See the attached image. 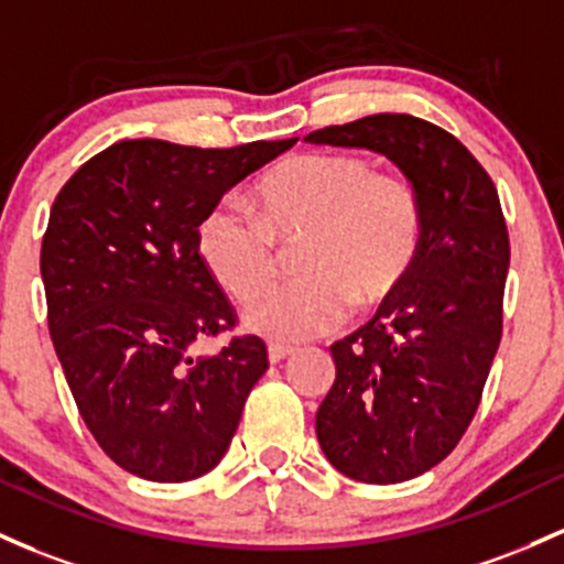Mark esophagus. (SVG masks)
I'll list each match as a JSON object with an SVG mask.
<instances>
[{
    "mask_svg": "<svg viewBox=\"0 0 564 564\" xmlns=\"http://www.w3.org/2000/svg\"><path fill=\"white\" fill-rule=\"evenodd\" d=\"M294 352V348H289V345H278V343H270L268 345V358L270 364H278L283 361V358H289Z\"/></svg>",
    "mask_w": 564,
    "mask_h": 564,
    "instance_id": "34e87169",
    "label": "esophagus"
}]
</instances>
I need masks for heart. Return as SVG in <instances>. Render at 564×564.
I'll return each mask as SVG.
<instances>
[{"mask_svg": "<svg viewBox=\"0 0 564 564\" xmlns=\"http://www.w3.org/2000/svg\"><path fill=\"white\" fill-rule=\"evenodd\" d=\"M259 216L219 203L197 225V253L225 292L249 300L276 267V240L303 238L294 282L249 302L246 329L302 343L337 329L350 302H386L414 268L423 203L406 178L377 173L361 154H292L253 187Z\"/></svg>", "mask_w": 564, "mask_h": 564, "instance_id": "heart-1", "label": "heart"}]
</instances>
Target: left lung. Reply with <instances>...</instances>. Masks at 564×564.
<instances>
[{
    "label": "left lung",
    "instance_id": "obj_1",
    "mask_svg": "<svg viewBox=\"0 0 564 564\" xmlns=\"http://www.w3.org/2000/svg\"><path fill=\"white\" fill-rule=\"evenodd\" d=\"M307 144L386 154L423 203L414 268L369 324L332 345L315 414L326 460L367 485L414 479L471 425L503 332L509 230L498 189L453 133L412 115H369Z\"/></svg>",
    "mask_w": 564,
    "mask_h": 564
}]
</instances>
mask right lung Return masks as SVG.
<instances>
[{
  "instance_id": "right-lung-1",
  "label": "right lung",
  "mask_w": 564,
  "mask_h": 564,
  "mask_svg": "<svg viewBox=\"0 0 564 564\" xmlns=\"http://www.w3.org/2000/svg\"><path fill=\"white\" fill-rule=\"evenodd\" d=\"M294 144L117 141L55 197L40 257L55 356L96 442L141 479L171 485L212 471L268 372V348L253 334L189 356L195 339L235 326L197 253V225Z\"/></svg>"
}]
</instances>
